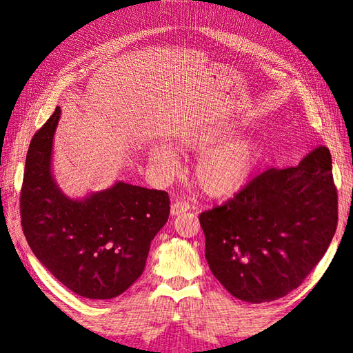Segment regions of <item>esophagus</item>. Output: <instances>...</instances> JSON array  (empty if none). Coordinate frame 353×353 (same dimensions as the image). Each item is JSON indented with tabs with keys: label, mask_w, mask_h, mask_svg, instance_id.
<instances>
[{
	"label": "esophagus",
	"mask_w": 353,
	"mask_h": 353,
	"mask_svg": "<svg viewBox=\"0 0 353 353\" xmlns=\"http://www.w3.org/2000/svg\"><path fill=\"white\" fill-rule=\"evenodd\" d=\"M190 203L188 201H174L171 205V215H179L182 212H188L190 211Z\"/></svg>",
	"instance_id": "obj_1"
}]
</instances>
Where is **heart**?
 <instances>
[{"instance_id": "1", "label": "heart", "mask_w": 353, "mask_h": 353, "mask_svg": "<svg viewBox=\"0 0 353 353\" xmlns=\"http://www.w3.org/2000/svg\"><path fill=\"white\" fill-rule=\"evenodd\" d=\"M229 138V132H211L196 139L181 142L183 152L203 153L194 168V177L200 190L209 197H228L239 191L249 182L258 162V145L252 139H234L212 148ZM154 167L170 176L179 167V157L174 150L156 145L150 152Z\"/></svg>"}]
</instances>
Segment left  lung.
<instances>
[{
	"mask_svg": "<svg viewBox=\"0 0 353 353\" xmlns=\"http://www.w3.org/2000/svg\"><path fill=\"white\" fill-rule=\"evenodd\" d=\"M199 220L209 268L232 296L249 303L287 296L319 264L335 234L331 153L317 147L296 167L261 172Z\"/></svg>",
	"mask_w": 353,
	"mask_h": 353,
	"instance_id": "8db88e82",
	"label": "left lung"
}]
</instances>
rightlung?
I'll return each instance as SVG.
<instances>
[{"instance_id":"1","label":"right lung","mask_w":353,"mask_h":353,"mask_svg":"<svg viewBox=\"0 0 353 353\" xmlns=\"http://www.w3.org/2000/svg\"><path fill=\"white\" fill-rule=\"evenodd\" d=\"M56 108L30 142L21 191V224L41 264L76 294L106 301L144 272L150 244L170 215L165 191L118 181L72 199L52 176Z\"/></svg>"}]
</instances>
